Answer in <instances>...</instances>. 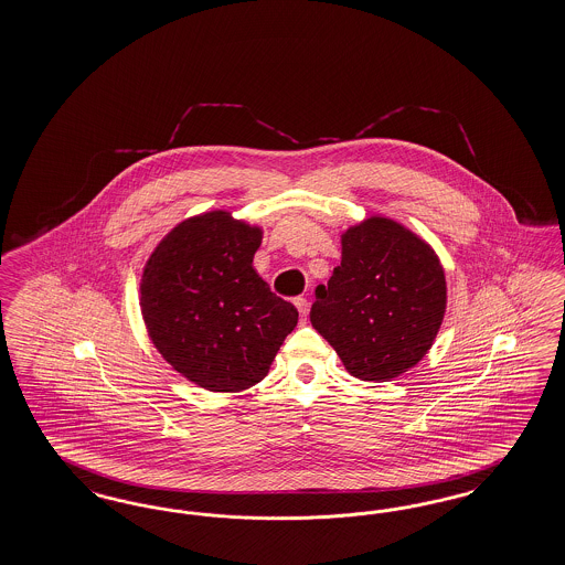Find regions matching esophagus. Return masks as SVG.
Listing matches in <instances>:
<instances>
[{
    "mask_svg": "<svg viewBox=\"0 0 565 565\" xmlns=\"http://www.w3.org/2000/svg\"><path fill=\"white\" fill-rule=\"evenodd\" d=\"M294 305H296L298 313H300L302 321H305V319H307V313H309V300H307L305 296H298V298H294Z\"/></svg>",
    "mask_w": 565,
    "mask_h": 565,
    "instance_id": "34e87169",
    "label": "esophagus"
}]
</instances>
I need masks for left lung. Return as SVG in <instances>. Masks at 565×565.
<instances>
[{"mask_svg": "<svg viewBox=\"0 0 565 565\" xmlns=\"http://www.w3.org/2000/svg\"><path fill=\"white\" fill-rule=\"evenodd\" d=\"M342 258L317 286L311 323L355 379L384 383L429 353L448 302L446 273L429 244L386 216L340 235Z\"/></svg>", "mask_w": 565, "mask_h": 565, "instance_id": "1", "label": "left lung"}]
</instances>
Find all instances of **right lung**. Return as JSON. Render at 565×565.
I'll list each match as a JSON object with an SVG mask.
<instances>
[{
  "label": "right lung",
  "mask_w": 565,
  "mask_h": 565,
  "mask_svg": "<svg viewBox=\"0 0 565 565\" xmlns=\"http://www.w3.org/2000/svg\"><path fill=\"white\" fill-rule=\"evenodd\" d=\"M263 228L226 210L191 216L151 252L140 313L161 358L214 393L260 383L298 323L292 302L252 267Z\"/></svg>",
  "instance_id": "1"
}]
</instances>
